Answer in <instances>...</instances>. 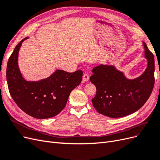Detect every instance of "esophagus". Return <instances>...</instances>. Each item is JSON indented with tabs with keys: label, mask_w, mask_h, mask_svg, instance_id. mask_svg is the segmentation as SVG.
Instances as JSON below:
<instances>
[{
	"label": "esophagus",
	"mask_w": 160,
	"mask_h": 160,
	"mask_svg": "<svg viewBox=\"0 0 160 160\" xmlns=\"http://www.w3.org/2000/svg\"><path fill=\"white\" fill-rule=\"evenodd\" d=\"M89 80V76L88 74H84L83 75V77H82V82H86L87 81H88Z\"/></svg>",
	"instance_id": "34e87169"
}]
</instances>
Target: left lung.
<instances>
[{"instance_id": "obj_1", "label": "left lung", "mask_w": 160, "mask_h": 160, "mask_svg": "<svg viewBox=\"0 0 160 160\" xmlns=\"http://www.w3.org/2000/svg\"><path fill=\"white\" fill-rule=\"evenodd\" d=\"M145 71L133 79L126 78L123 72L112 64H100L92 70L90 81L96 87V94L92 100L97 112L110 118H122L133 114L145 104L154 86V57L142 42Z\"/></svg>"}]
</instances>
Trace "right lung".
<instances>
[{
	"instance_id": "obj_1",
	"label": "right lung",
	"mask_w": 160,
	"mask_h": 160,
	"mask_svg": "<svg viewBox=\"0 0 160 160\" xmlns=\"http://www.w3.org/2000/svg\"><path fill=\"white\" fill-rule=\"evenodd\" d=\"M27 37L15 47L7 67L10 94L17 106L28 115L37 119L52 118L64 109L72 90L82 79V71L69 73L56 70L49 77L38 81L25 80L19 70V50Z\"/></svg>"
}]
</instances>
